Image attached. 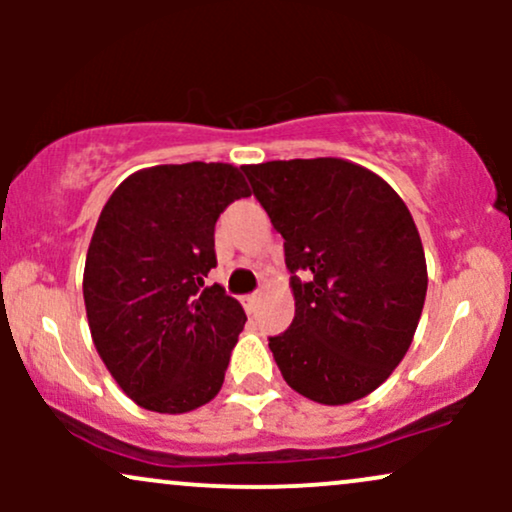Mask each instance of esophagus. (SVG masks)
<instances>
[{
    "mask_svg": "<svg viewBox=\"0 0 512 512\" xmlns=\"http://www.w3.org/2000/svg\"><path fill=\"white\" fill-rule=\"evenodd\" d=\"M240 303H243V308L248 310V313H255L257 303H260V293H250V296H243V298H240Z\"/></svg>",
    "mask_w": 512,
    "mask_h": 512,
    "instance_id": "1",
    "label": "esophagus"
}]
</instances>
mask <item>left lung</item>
I'll list each match as a JSON object with an SVG mask.
<instances>
[{
	"label": "left lung",
	"mask_w": 512,
	"mask_h": 512,
	"mask_svg": "<svg viewBox=\"0 0 512 512\" xmlns=\"http://www.w3.org/2000/svg\"><path fill=\"white\" fill-rule=\"evenodd\" d=\"M243 173L293 274L296 315L269 339L281 375L330 407L370 395L409 351L426 301V255L407 204L344 158L267 161Z\"/></svg>",
	"instance_id": "8db88e82"
}]
</instances>
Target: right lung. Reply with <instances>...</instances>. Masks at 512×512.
<instances>
[{"label": "right lung", "mask_w": 512, "mask_h": 512, "mask_svg": "<svg viewBox=\"0 0 512 512\" xmlns=\"http://www.w3.org/2000/svg\"><path fill=\"white\" fill-rule=\"evenodd\" d=\"M250 187L231 163L132 173L98 216L84 267L93 344L122 392L158 414L219 395L243 305L204 279L216 267L214 226Z\"/></svg>", "instance_id": "add662e5"}]
</instances>
